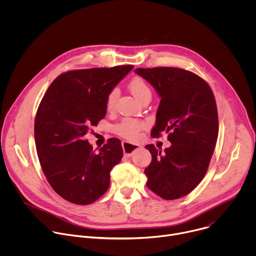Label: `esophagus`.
Masks as SVG:
<instances>
[{
    "mask_svg": "<svg viewBox=\"0 0 256 256\" xmlns=\"http://www.w3.org/2000/svg\"><path fill=\"white\" fill-rule=\"evenodd\" d=\"M122 149L126 156H130L136 150L140 148V144H130L128 142H122Z\"/></svg>",
    "mask_w": 256,
    "mask_h": 256,
    "instance_id": "34e87169",
    "label": "esophagus"
}]
</instances>
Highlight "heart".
Segmentation results:
<instances>
[{
  "label": "heart",
  "mask_w": 256,
  "mask_h": 256,
  "mask_svg": "<svg viewBox=\"0 0 256 256\" xmlns=\"http://www.w3.org/2000/svg\"><path fill=\"white\" fill-rule=\"evenodd\" d=\"M128 88L132 93V95L140 102L144 101L146 98H151L152 96V91L150 86L142 78H138V77L134 78L130 82ZM118 93H120L118 89L114 88L107 94L106 108L108 110H112L114 108L116 99L118 97ZM144 126V122L142 120H134V118H124L114 126V132L118 136H122L128 140H136L140 136V132Z\"/></svg>",
  "instance_id": "b5f03b06"
}]
</instances>
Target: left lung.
<instances>
[{
  "instance_id": "8db88e82",
  "label": "left lung",
  "mask_w": 256,
  "mask_h": 256,
  "mask_svg": "<svg viewBox=\"0 0 256 256\" xmlns=\"http://www.w3.org/2000/svg\"><path fill=\"white\" fill-rule=\"evenodd\" d=\"M161 97L152 136L168 132L171 146L163 152L154 144L144 169L147 186L164 200H176L192 192L204 177L218 138V120L208 84L190 70L158 66L136 68Z\"/></svg>"
}]
</instances>
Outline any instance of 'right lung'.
Masks as SVG:
<instances>
[{"instance_id": "obj_1", "label": "right lung", "mask_w": 256, "mask_h": 256, "mask_svg": "<svg viewBox=\"0 0 256 256\" xmlns=\"http://www.w3.org/2000/svg\"><path fill=\"white\" fill-rule=\"evenodd\" d=\"M132 68L62 72L38 106L34 138L42 171L52 190L72 204H89L102 196L124 156L118 138H109L96 153L85 134L105 116L107 94Z\"/></svg>"}]
</instances>
